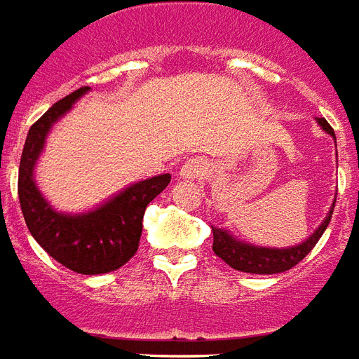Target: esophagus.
Returning a JSON list of instances; mask_svg holds the SVG:
<instances>
[{
	"label": "esophagus",
	"instance_id": "34e87169",
	"mask_svg": "<svg viewBox=\"0 0 359 359\" xmlns=\"http://www.w3.org/2000/svg\"><path fill=\"white\" fill-rule=\"evenodd\" d=\"M208 172L207 162L203 158H191L185 162L182 170H180V175L184 177V180H191V182H199L203 180Z\"/></svg>",
	"mask_w": 359,
	"mask_h": 359
}]
</instances>
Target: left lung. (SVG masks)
<instances>
[{"label": "left lung", "instance_id": "obj_1", "mask_svg": "<svg viewBox=\"0 0 359 359\" xmlns=\"http://www.w3.org/2000/svg\"><path fill=\"white\" fill-rule=\"evenodd\" d=\"M317 123L321 126V129L325 133H329L334 141V131L332 127L327 123L325 118H315ZM334 203L337 199L332 201V207L325 216L319 228L315 230L307 240H304L297 245H292V248H263V245H251L248 241H241L238 238H233L232 233L224 230V228H216L212 226V236H215V241H212V251L216 255L220 257L224 261L226 265H230L236 271H241V273L249 274H276L284 273V271H290L292 266L297 265L304 257L315 248V243L321 240L323 232L327 230V226L330 222V216H332V210H334Z\"/></svg>", "mask_w": 359, "mask_h": 359}]
</instances>
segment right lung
<instances>
[{"mask_svg": "<svg viewBox=\"0 0 359 359\" xmlns=\"http://www.w3.org/2000/svg\"><path fill=\"white\" fill-rule=\"evenodd\" d=\"M90 88L83 86L62 98L29 129L19 166V201L32 238L57 263L79 274H104L123 266L137 253L144 208L172 180L160 174L127 185L102 205L86 212H62L48 203L34 180L46 137L55 121Z\"/></svg>", "mask_w": 359, "mask_h": 359, "instance_id": "obj_1", "label": "right lung"}]
</instances>
